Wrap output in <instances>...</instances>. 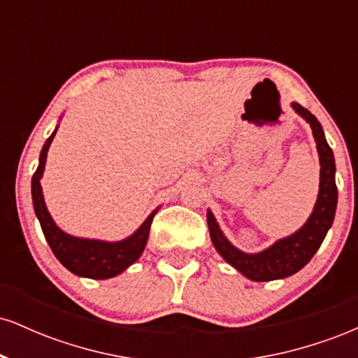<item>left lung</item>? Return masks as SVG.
I'll use <instances>...</instances> for the list:
<instances>
[{
  "label": "left lung",
  "mask_w": 358,
  "mask_h": 358,
  "mask_svg": "<svg viewBox=\"0 0 358 358\" xmlns=\"http://www.w3.org/2000/svg\"><path fill=\"white\" fill-rule=\"evenodd\" d=\"M291 108L310 124L320 158L318 199L305 224L296 232L278 239L261 252H244L224 236L212 210H207L208 232L213 248L225 259V262H229L234 269L239 271L250 281H274V279L293 276L299 269L305 268L320 249L335 219L338 190L335 183L336 168L334 151L328 146L318 119L298 102H291Z\"/></svg>",
  "instance_id": "8db88e82"
}]
</instances>
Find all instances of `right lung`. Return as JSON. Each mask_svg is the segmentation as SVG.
<instances>
[{
  "instance_id": "1",
  "label": "right lung",
  "mask_w": 358,
  "mask_h": 358,
  "mask_svg": "<svg viewBox=\"0 0 358 358\" xmlns=\"http://www.w3.org/2000/svg\"><path fill=\"white\" fill-rule=\"evenodd\" d=\"M57 129H59V126L53 129L50 138L45 141L42 153H40L38 168L31 178V200H34L35 215L42 225L45 239H47L55 257L76 276L89 279H109L117 276L131 264H134L145 250L151 222H153L158 208L146 217V220L139 225L136 232H133L122 241L108 242L99 239H84V237H76L62 231L53 222L50 212L45 205L42 183H40L45 171V163H47L48 148L55 138Z\"/></svg>"
}]
</instances>
